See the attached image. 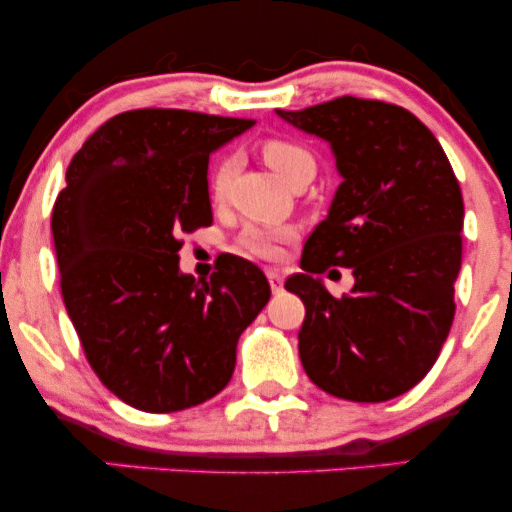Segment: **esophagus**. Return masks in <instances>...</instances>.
I'll use <instances>...</instances> for the list:
<instances>
[{
  "label": "esophagus",
  "instance_id": "34e87169",
  "mask_svg": "<svg viewBox=\"0 0 512 512\" xmlns=\"http://www.w3.org/2000/svg\"><path fill=\"white\" fill-rule=\"evenodd\" d=\"M267 279L272 291H281V286H284V272H279V269H267Z\"/></svg>",
  "mask_w": 512,
  "mask_h": 512
}]
</instances>
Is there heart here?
<instances>
[{"label":"heart","mask_w":512,"mask_h":512,"mask_svg":"<svg viewBox=\"0 0 512 512\" xmlns=\"http://www.w3.org/2000/svg\"><path fill=\"white\" fill-rule=\"evenodd\" d=\"M262 156L267 161V166L279 175L286 185H291L296 178H303V175H315V158L308 149H303L301 144L286 142V139H267L262 144ZM233 170H236V158H223V161L216 166L214 178H211V192L216 197H223L226 192L228 182H231ZM286 233L284 231H264V228H248L243 233V245L245 252L257 257H274L276 255V245L279 240H284Z\"/></svg>","instance_id":"1"}]
</instances>
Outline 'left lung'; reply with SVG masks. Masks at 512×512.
<instances>
[{
  "label": "left lung",
  "instance_id": "obj_1",
  "mask_svg": "<svg viewBox=\"0 0 512 512\" xmlns=\"http://www.w3.org/2000/svg\"><path fill=\"white\" fill-rule=\"evenodd\" d=\"M330 144L342 185L305 240L286 291L301 296L298 354L308 378L339 399L387 402L433 368L455 317L464 204L443 146L419 117L383 101L344 96L276 110ZM355 274L334 299L316 276Z\"/></svg>",
  "mask_w": 512,
  "mask_h": 512
}]
</instances>
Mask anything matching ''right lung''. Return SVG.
Listing matches in <instances>:
<instances>
[{"instance_id": "obj_1", "label": "right lung", "mask_w": 512, "mask_h": 512, "mask_svg": "<svg viewBox=\"0 0 512 512\" xmlns=\"http://www.w3.org/2000/svg\"><path fill=\"white\" fill-rule=\"evenodd\" d=\"M255 120L129 110L86 139L52 209L62 298L113 395L168 414L219 395L245 327L269 301L257 264L180 272V236L211 226L209 156Z\"/></svg>"}]
</instances>
